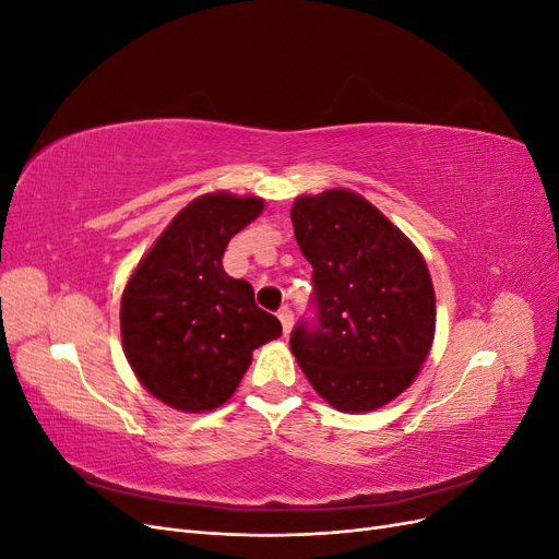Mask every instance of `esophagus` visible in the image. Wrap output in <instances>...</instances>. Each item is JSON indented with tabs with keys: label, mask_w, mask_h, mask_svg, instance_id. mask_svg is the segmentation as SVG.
<instances>
[{
	"label": "esophagus",
	"mask_w": 559,
	"mask_h": 559,
	"mask_svg": "<svg viewBox=\"0 0 559 559\" xmlns=\"http://www.w3.org/2000/svg\"><path fill=\"white\" fill-rule=\"evenodd\" d=\"M277 317H280V321H282L284 335H289V333H292V326H294V312H292L289 308H282V310L277 312Z\"/></svg>",
	"instance_id": "obj_1"
}]
</instances>
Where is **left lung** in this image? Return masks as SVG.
<instances>
[{
    "label": "left lung",
    "instance_id": "8db88e82",
    "mask_svg": "<svg viewBox=\"0 0 559 559\" xmlns=\"http://www.w3.org/2000/svg\"><path fill=\"white\" fill-rule=\"evenodd\" d=\"M296 242L312 265L317 321L292 333L314 392L343 413L382 408L408 389L433 343L436 294L419 249L347 189L300 195Z\"/></svg>",
    "mask_w": 559,
    "mask_h": 559
}]
</instances>
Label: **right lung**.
Segmentation results:
<instances>
[{"label":"right lung","mask_w":559,"mask_h":559,"mask_svg":"<svg viewBox=\"0 0 559 559\" xmlns=\"http://www.w3.org/2000/svg\"><path fill=\"white\" fill-rule=\"evenodd\" d=\"M263 212L257 195L216 191L189 202L134 267L121 298V341L138 380L183 413L226 403L251 352L282 335L280 319L224 270L235 233Z\"/></svg>","instance_id":"add662e5"}]
</instances>
